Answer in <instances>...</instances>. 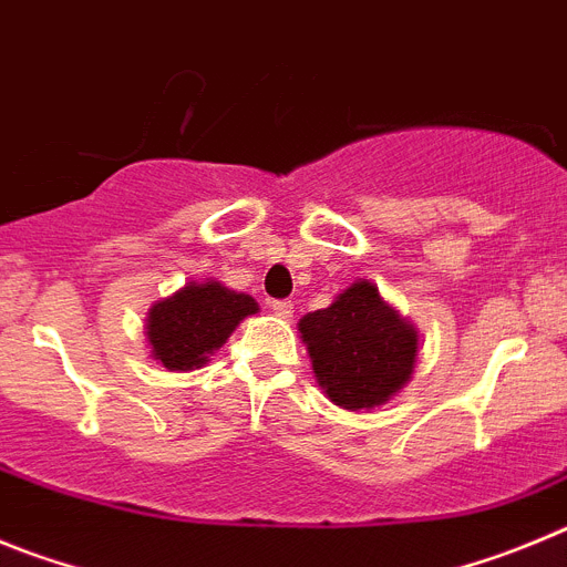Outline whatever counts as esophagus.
<instances>
[{"mask_svg":"<svg viewBox=\"0 0 567 567\" xmlns=\"http://www.w3.org/2000/svg\"><path fill=\"white\" fill-rule=\"evenodd\" d=\"M271 310L279 316V319H290V313H293V302H290V299H274Z\"/></svg>","mask_w":567,"mask_h":567,"instance_id":"1","label":"esophagus"}]
</instances>
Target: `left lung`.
I'll list each match as a JSON object with an SVG mask.
<instances>
[{
    "mask_svg": "<svg viewBox=\"0 0 567 567\" xmlns=\"http://www.w3.org/2000/svg\"><path fill=\"white\" fill-rule=\"evenodd\" d=\"M319 386L344 410H370L410 381L417 336L379 288L355 282L324 310L299 321Z\"/></svg>",
    "mask_w": 567,
    "mask_h": 567,
    "instance_id": "1",
    "label": "left lung"
}]
</instances>
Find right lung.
<instances>
[{
  "label": "right lung",
  "instance_id": "add662e5",
  "mask_svg": "<svg viewBox=\"0 0 567 567\" xmlns=\"http://www.w3.org/2000/svg\"><path fill=\"white\" fill-rule=\"evenodd\" d=\"M257 310L251 296L234 293L217 282L186 285L169 299L152 305L146 324L152 355L169 370L203 367L208 353L220 350L239 321Z\"/></svg>",
  "mask_w": 567,
  "mask_h": 567
}]
</instances>
